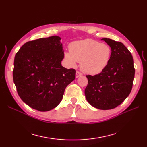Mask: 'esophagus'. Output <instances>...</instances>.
I'll return each mask as SVG.
<instances>
[{
	"mask_svg": "<svg viewBox=\"0 0 147 147\" xmlns=\"http://www.w3.org/2000/svg\"><path fill=\"white\" fill-rule=\"evenodd\" d=\"M82 74L80 72H78V71H77L76 74H75V77H76V78H78L79 77L82 76Z\"/></svg>",
	"mask_w": 147,
	"mask_h": 147,
	"instance_id": "34e87169",
	"label": "esophagus"
}]
</instances>
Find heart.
<instances>
[{"label":"heart","mask_w":147,"mask_h":147,"mask_svg":"<svg viewBox=\"0 0 147 147\" xmlns=\"http://www.w3.org/2000/svg\"><path fill=\"white\" fill-rule=\"evenodd\" d=\"M70 52L64 53V59L70 67H75L80 62L84 73L94 75L101 73L107 67L112 55L110 47L92 39H85L72 43Z\"/></svg>","instance_id":"heart-1"}]
</instances>
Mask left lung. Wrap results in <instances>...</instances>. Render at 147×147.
<instances>
[{"label":"left lung","instance_id":"8db88e82","mask_svg":"<svg viewBox=\"0 0 147 147\" xmlns=\"http://www.w3.org/2000/svg\"><path fill=\"white\" fill-rule=\"evenodd\" d=\"M112 50L107 67L94 76L86 75L84 90L87 101L100 110L112 109L121 104L132 90L135 69L132 56L124 44L110 38H102Z\"/></svg>","mask_w":147,"mask_h":147}]
</instances>
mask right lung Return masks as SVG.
<instances>
[{
    "instance_id": "add662e5",
    "label": "right lung",
    "mask_w": 147,
    "mask_h": 147,
    "mask_svg": "<svg viewBox=\"0 0 147 147\" xmlns=\"http://www.w3.org/2000/svg\"><path fill=\"white\" fill-rule=\"evenodd\" d=\"M61 40L52 36L28 42L15 57L13 77L18 95L40 112L56 107L65 88L75 78L74 69L61 65L64 53Z\"/></svg>"
}]
</instances>
